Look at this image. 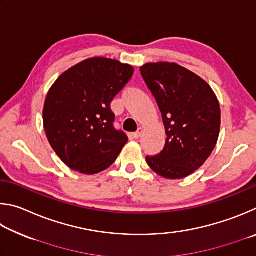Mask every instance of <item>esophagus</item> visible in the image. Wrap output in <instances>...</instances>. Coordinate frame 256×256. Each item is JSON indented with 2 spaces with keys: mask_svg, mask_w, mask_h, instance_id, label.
<instances>
[{
  "mask_svg": "<svg viewBox=\"0 0 256 256\" xmlns=\"http://www.w3.org/2000/svg\"><path fill=\"white\" fill-rule=\"evenodd\" d=\"M142 128H138V130L132 134V137L135 138V140H138V138L142 137Z\"/></svg>",
  "mask_w": 256,
  "mask_h": 256,
  "instance_id": "esophagus-1",
  "label": "esophagus"
}]
</instances>
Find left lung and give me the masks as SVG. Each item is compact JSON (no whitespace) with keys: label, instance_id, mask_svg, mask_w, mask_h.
<instances>
[{"label":"left lung","instance_id":"8db88e82","mask_svg":"<svg viewBox=\"0 0 256 256\" xmlns=\"http://www.w3.org/2000/svg\"><path fill=\"white\" fill-rule=\"evenodd\" d=\"M153 94L166 132L163 150L146 156L155 173L183 178L202 166L217 144L220 106L209 84L176 62H148L140 67Z\"/></svg>","mask_w":256,"mask_h":256}]
</instances>
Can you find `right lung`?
Instances as JSON below:
<instances>
[{"label":"right lung","mask_w":256,"mask_h":256,"mask_svg":"<svg viewBox=\"0 0 256 256\" xmlns=\"http://www.w3.org/2000/svg\"><path fill=\"white\" fill-rule=\"evenodd\" d=\"M132 74L130 65L93 57L52 84L44 106V127L49 144L70 168L96 174L118 158L128 137L114 128L110 103Z\"/></svg>","instance_id":"1"}]
</instances>
